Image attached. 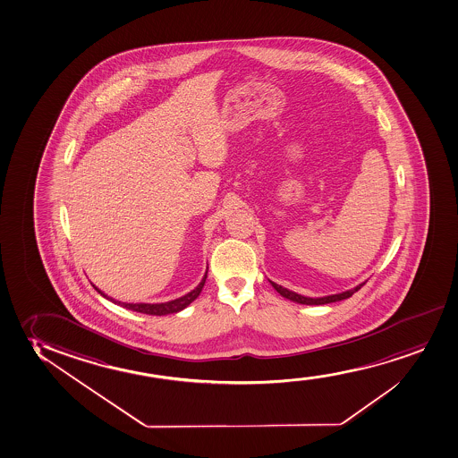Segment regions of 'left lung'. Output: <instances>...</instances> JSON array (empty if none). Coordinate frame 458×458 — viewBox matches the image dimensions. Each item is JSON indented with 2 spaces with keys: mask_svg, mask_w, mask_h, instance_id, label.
<instances>
[{
  "mask_svg": "<svg viewBox=\"0 0 458 458\" xmlns=\"http://www.w3.org/2000/svg\"><path fill=\"white\" fill-rule=\"evenodd\" d=\"M270 284L274 285L275 291L278 292L281 297L287 298V300H291L293 303L298 304H308V306H318V304H327V303H335V301H342V300H346V298H350L352 293H356L360 287H362L365 283L362 284L356 285L354 289H350V291L342 292V293H334V295H327V297H304V295H300L297 292L289 291V289H285L283 285L276 284L274 281H270Z\"/></svg>",
  "mask_w": 458,
  "mask_h": 458,
  "instance_id": "1",
  "label": "left lung"
}]
</instances>
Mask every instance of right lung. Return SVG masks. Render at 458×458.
<instances>
[{"instance_id": "add662e5", "label": "right lung", "mask_w": 458, "mask_h": 458, "mask_svg": "<svg viewBox=\"0 0 458 458\" xmlns=\"http://www.w3.org/2000/svg\"><path fill=\"white\" fill-rule=\"evenodd\" d=\"M205 279H207V274L203 276L202 281L199 283L196 289L194 291L188 292L186 295L183 297L177 298V300H173V301H166V303H121V301H116L114 298L107 297L104 292L99 291L95 284L96 291L101 293L102 297L107 298L110 301H114V304H119V306H123L125 310H135V312H141V314H148V315H167V314H177L180 310H183L184 308H188L194 300H196L199 295H200V292H202L203 284H205Z\"/></svg>"}]
</instances>
